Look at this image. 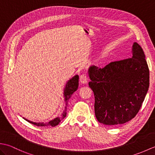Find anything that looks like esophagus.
Segmentation results:
<instances>
[{"mask_svg":"<svg viewBox=\"0 0 155 155\" xmlns=\"http://www.w3.org/2000/svg\"><path fill=\"white\" fill-rule=\"evenodd\" d=\"M80 81L82 84H86L88 81V77L86 74H83L80 76Z\"/></svg>","mask_w":155,"mask_h":155,"instance_id":"34e87169","label":"esophagus"}]
</instances>
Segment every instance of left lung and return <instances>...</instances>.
<instances>
[{"label":"left lung","instance_id":"left-lung-1","mask_svg":"<svg viewBox=\"0 0 155 155\" xmlns=\"http://www.w3.org/2000/svg\"><path fill=\"white\" fill-rule=\"evenodd\" d=\"M132 55L104 68L91 66L88 69L95 116L102 124H124L135 117L142 106L149 87V69L143 48L137 42Z\"/></svg>","mask_w":155,"mask_h":155}]
</instances>
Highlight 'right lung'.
I'll return each mask as SVG.
<instances>
[{"label": "right lung", "instance_id": "right-lung-1", "mask_svg": "<svg viewBox=\"0 0 155 155\" xmlns=\"http://www.w3.org/2000/svg\"><path fill=\"white\" fill-rule=\"evenodd\" d=\"M78 87V75H75L74 77H72L69 80L67 84H66L65 88L64 89V101H65V110L61 114V116L56 117L54 118L53 120H50L48 123H35V122L30 121L29 120L27 119V118H24L25 120L28 121V123H30L32 124L36 125V126L38 127H55L58 125L60 122L63 119V118L66 117L67 115V104H68V101L69 100V98H71V95L74 93V92L77 90Z\"/></svg>", "mask_w": 155, "mask_h": 155}]
</instances>
